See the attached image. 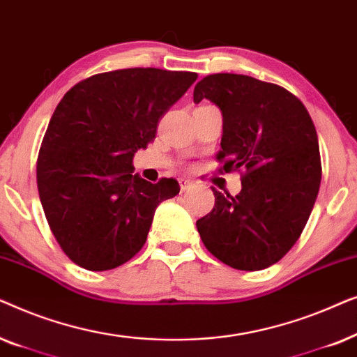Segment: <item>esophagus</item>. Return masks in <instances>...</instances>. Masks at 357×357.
Masks as SVG:
<instances>
[{"instance_id": "obj_1", "label": "esophagus", "mask_w": 357, "mask_h": 357, "mask_svg": "<svg viewBox=\"0 0 357 357\" xmlns=\"http://www.w3.org/2000/svg\"><path fill=\"white\" fill-rule=\"evenodd\" d=\"M193 187V182H190V180H180V190H182V193L183 192H188L190 188Z\"/></svg>"}]
</instances>
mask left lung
<instances>
[{
  "mask_svg": "<svg viewBox=\"0 0 357 357\" xmlns=\"http://www.w3.org/2000/svg\"><path fill=\"white\" fill-rule=\"evenodd\" d=\"M203 99L222 112L219 170L243 172L236 197L213 188V211L197 221L199 237L226 265L265 270L301 237L319 195L315 125L294 94L250 76L218 73L203 77L193 100Z\"/></svg>",
  "mask_w": 357,
  "mask_h": 357,
  "instance_id": "left-lung-1",
  "label": "left lung"
}]
</instances>
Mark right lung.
<instances>
[{
    "instance_id": "obj_1",
    "label": "right lung",
    "mask_w": 357,
    "mask_h": 357,
    "mask_svg": "<svg viewBox=\"0 0 357 357\" xmlns=\"http://www.w3.org/2000/svg\"><path fill=\"white\" fill-rule=\"evenodd\" d=\"M197 73L128 68L77 82L53 112L37 159L38 197L56 242L84 270L123 265L143 248L174 178L133 175V155Z\"/></svg>"
}]
</instances>
